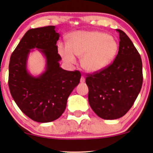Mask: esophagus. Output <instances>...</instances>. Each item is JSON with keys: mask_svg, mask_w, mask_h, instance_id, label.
I'll return each instance as SVG.
<instances>
[{"mask_svg": "<svg viewBox=\"0 0 153 153\" xmlns=\"http://www.w3.org/2000/svg\"><path fill=\"white\" fill-rule=\"evenodd\" d=\"M80 82H81V83H84V82H85V78H84V76H82V77H81Z\"/></svg>", "mask_w": 153, "mask_h": 153, "instance_id": "1", "label": "esophagus"}]
</instances>
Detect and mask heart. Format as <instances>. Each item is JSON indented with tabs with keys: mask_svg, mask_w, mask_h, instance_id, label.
<instances>
[{
	"mask_svg": "<svg viewBox=\"0 0 153 153\" xmlns=\"http://www.w3.org/2000/svg\"><path fill=\"white\" fill-rule=\"evenodd\" d=\"M118 45L108 34L97 31H79L71 35L68 45L59 46L62 59L76 63L75 55L82 57V66L90 73L99 72L110 65L116 57Z\"/></svg>",
	"mask_w": 153,
	"mask_h": 153,
	"instance_id": "obj_1",
	"label": "heart"
}]
</instances>
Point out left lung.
<instances>
[{
	"mask_svg": "<svg viewBox=\"0 0 153 153\" xmlns=\"http://www.w3.org/2000/svg\"><path fill=\"white\" fill-rule=\"evenodd\" d=\"M117 31L119 49L114 62L86 79L90 106L98 116L105 120L123 116L134 103L143 84L140 54L123 31Z\"/></svg>",
	"mask_w": 153,
	"mask_h": 153,
	"instance_id": "left-lung-1",
	"label": "left lung"
}]
</instances>
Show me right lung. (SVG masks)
I'll use <instances>...</instances> for the list:
<instances>
[{"mask_svg":"<svg viewBox=\"0 0 153 153\" xmlns=\"http://www.w3.org/2000/svg\"><path fill=\"white\" fill-rule=\"evenodd\" d=\"M60 35L55 26L35 28L25 34L11 54L8 86L19 108L32 120L48 123L59 118L67 99L80 82L79 71H67L59 66L56 42ZM38 49L45 56V70L39 76L27 70L29 53Z\"/></svg>","mask_w":153,"mask_h":153,"instance_id":"right-lung-1","label":"right lung"}]
</instances>
